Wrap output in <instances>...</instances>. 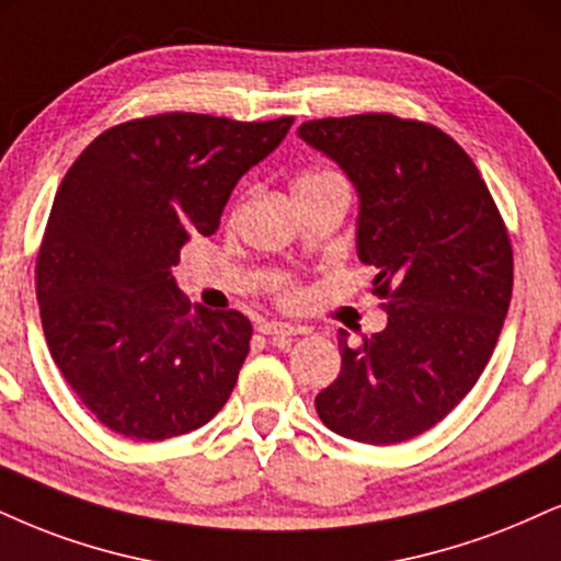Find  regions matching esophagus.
Listing matches in <instances>:
<instances>
[{"instance_id":"1","label":"esophagus","mask_w":561,"mask_h":561,"mask_svg":"<svg viewBox=\"0 0 561 561\" xmlns=\"http://www.w3.org/2000/svg\"><path fill=\"white\" fill-rule=\"evenodd\" d=\"M259 332L266 336H295V334H306V329L293 327V323H285V321H261Z\"/></svg>"}]
</instances>
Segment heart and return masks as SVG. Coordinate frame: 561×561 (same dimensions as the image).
I'll use <instances>...</instances> for the list:
<instances>
[{
	"label": "heart",
	"mask_w": 561,
	"mask_h": 561,
	"mask_svg": "<svg viewBox=\"0 0 561 561\" xmlns=\"http://www.w3.org/2000/svg\"><path fill=\"white\" fill-rule=\"evenodd\" d=\"M308 178H321V174H308Z\"/></svg>",
	"instance_id": "b5f03b06"
}]
</instances>
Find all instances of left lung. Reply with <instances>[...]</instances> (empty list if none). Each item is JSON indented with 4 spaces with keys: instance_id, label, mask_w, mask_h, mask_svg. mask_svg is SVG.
<instances>
[{
    "instance_id": "left-lung-1",
    "label": "left lung",
    "mask_w": 561,
    "mask_h": 561,
    "mask_svg": "<svg viewBox=\"0 0 561 561\" xmlns=\"http://www.w3.org/2000/svg\"><path fill=\"white\" fill-rule=\"evenodd\" d=\"M357 193V259L376 268L387 327L350 347L316 413L363 444L408 442L476 387L512 298V245L494 198L447 133L391 114L298 127Z\"/></svg>"
}]
</instances>
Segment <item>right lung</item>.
Masks as SVG:
<instances>
[{"instance_id":"1","label":"right lung","mask_w":561,"mask_h":561,"mask_svg":"<svg viewBox=\"0 0 561 561\" xmlns=\"http://www.w3.org/2000/svg\"><path fill=\"white\" fill-rule=\"evenodd\" d=\"M289 127L293 117L133 119L101 133L65 174L36 295L54 363L106 428L161 442L225 408L253 327L238 310L191 306L172 266L193 234L216 232L238 180Z\"/></svg>"}]
</instances>
